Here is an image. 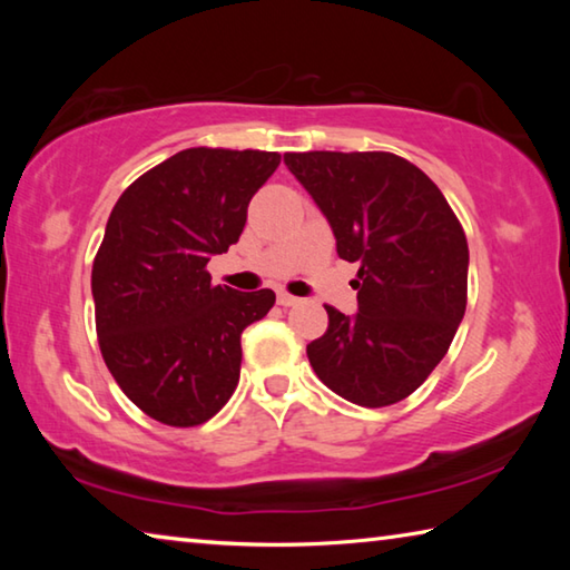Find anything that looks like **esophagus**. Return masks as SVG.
I'll return each instance as SVG.
<instances>
[{"mask_svg": "<svg viewBox=\"0 0 570 570\" xmlns=\"http://www.w3.org/2000/svg\"><path fill=\"white\" fill-rule=\"evenodd\" d=\"M278 304H282V306H296V304H302V298H296L292 294L282 292V294H278Z\"/></svg>", "mask_w": 570, "mask_h": 570, "instance_id": "esophagus-1", "label": "esophagus"}]
</instances>
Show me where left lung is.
Here are the masks:
<instances>
[{
  "instance_id": "obj_1",
  "label": "left lung",
  "mask_w": 570,
  "mask_h": 570,
  "mask_svg": "<svg viewBox=\"0 0 570 570\" xmlns=\"http://www.w3.org/2000/svg\"><path fill=\"white\" fill-rule=\"evenodd\" d=\"M284 163L330 220L336 254L360 264V312L324 306L306 346L316 377L362 407H387L430 377L468 304V238L440 188L394 153H286Z\"/></svg>"
}]
</instances>
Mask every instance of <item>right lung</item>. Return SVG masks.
<instances>
[{"label":"right lung","mask_w":570,"mask_h":570,"mask_svg":"<svg viewBox=\"0 0 570 570\" xmlns=\"http://www.w3.org/2000/svg\"><path fill=\"white\" fill-rule=\"evenodd\" d=\"M278 163L266 150L188 148L115 204L92 264L95 326L115 382L148 417L196 428L234 394L240 332L276 294L214 286L206 264L236 244Z\"/></svg>","instance_id":"add662e5"}]
</instances>
